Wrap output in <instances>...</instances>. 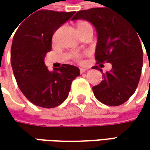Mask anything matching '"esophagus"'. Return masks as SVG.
<instances>
[{
  "instance_id": "34e87169",
  "label": "esophagus",
  "mask_w": 150,
  "mask_h": 150,
  "mask_svg": "<svg viewBox=\"0 0 150 150\" xmlns=\"http://www.w3.org/2000/svg\"><path fill=\"white\" fill-rule=\"evenodd\" d=\"M85 71H87V69H84V68H80V73H81V74L84 73Z\"/></svg>"
}]
</instances>
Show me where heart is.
Listing matches in <instances>:
<instances>
[{
  "mask_svg": "<svg viewBox=\"0 0 150 150\" xmlns=\"http://www.w3.org/2000/svg\"><path fill=\"white\" fill-rule=\"evenodd\" d=\"M76 29H77L78 33L80 34V35H81L84 33H86L87 31L92 29V27L88 22H87L85 21H78L76 23ZM72 56H73V58L75 59V61H80L81 58V54H74Z\"/></svg>",
  "mask_w": 150,
  "mask_h": 150,
  "instance_id": "heart-1",
  "label": "heart"
}]
</instances>
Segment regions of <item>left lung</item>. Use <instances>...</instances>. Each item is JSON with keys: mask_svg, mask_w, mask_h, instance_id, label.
<instances>
[{"mask_svg": "<svg viewBox=\"0 0 150 150\" xmlns=\"http://www.w3.org/2000/svg\"><path fill=\"white\" fill-rule=\"evenodd\" d=\"M78 19L91 22L96 29L97 63L112 64L102 82L93 87L95 96L108 106L124 103L135 93L142 74L143 52L137 30L122 15L106 8L78 11L72 20Z\"/></svg>", "mask_w": 150, "mask_h": 150, "instance_id": "obj_1", "label": "left lung"}]
</instances>
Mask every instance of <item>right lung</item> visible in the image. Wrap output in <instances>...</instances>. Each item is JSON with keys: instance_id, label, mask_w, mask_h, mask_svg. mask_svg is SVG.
Here are the masks:
<instances>
[{"instance_id": "right-lung-1", "label": "right lung", "mask_w": 150, "mask_h": 150, "mask_svg": "<svg viewBox=\"0 0 150 150\" xmlns=\"http://www.w3.org/2000/svg\"><path fill=\"white\" fill-rule=\"evenodd\" d=\"M74 14L39 10L28 16L15 32L11 65L19 88L33 104L46 108L62 104L73 80L80 75L79 69L73 65L63 64L51 72L44 62L46 54L52 48L54 33Z\"/></svg>"}]
</instances>
